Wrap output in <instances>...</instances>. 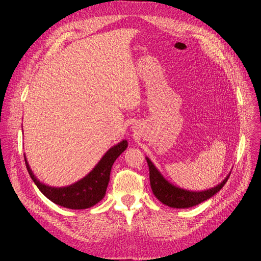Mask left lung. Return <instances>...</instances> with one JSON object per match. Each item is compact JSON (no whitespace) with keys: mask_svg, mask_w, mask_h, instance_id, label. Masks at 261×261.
I'll list each match as a JSON object with an SVG mask.
<instances>
[{"mask_svg":"<svg viewBox=\"0 0 261 261\" xmlns=\"http://www.w3.org/2000/svg\"><path fill=\"white\" fill-rule=\"evenodd\" d=\"M146 160L149 166L150 185H151L153 195L163 204H165L167 206L173 207V208H188L212 198L224 186L230 174L229 173L220 184L213 188H210L207 190H202V191H190V190L179 188L169 183L155 168L153 163L148 158H146Z\"/></svg>","mask_w":261,"mask_h":261,"instance_id":"8db88e82","label":"left lung"}]
</instances>
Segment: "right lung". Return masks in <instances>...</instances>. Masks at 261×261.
Segmentation results:
<instances>
[{
    "label": "right lung",
    "mask_w": 261,
    "mask_h": 261,
    "mask_svg": "<svg viewBox=\"0 0 261 261\" xmlns=\"http://www.w3.org/2000/svg\"><path fill=\"white\" fill-rule=\"evenodd\" d=\"M127 147L128 142L123 140L112 148H110L97 165L84 179L65 187H51L41 183L33 173L25 156L24 160L26 168L29 170L34 183L47 199L55 204L66 208L86 210L94 206L96 203L101 201L105 197L112 165L115 160L125 151Z\"/></svg>",
    "instance_id": "1"
}]
</instances>
